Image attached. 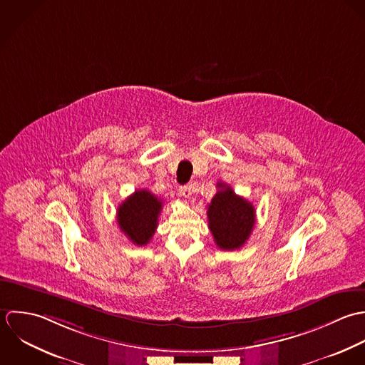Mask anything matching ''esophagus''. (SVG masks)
I'll use <instances>...</instances> for the list:
<instances>
[{
    "label": "esophagus",
    "mask_w": 365,
    "mask_h": 365,
    "mask_svg": "<svg viewBox=\"0 0 365 365\" xmlns=\"http://www.w3.org/2000/svg\"><path fill=\"white\" fill-rule=\"evenodd\" d=\"M179 193H180V196H183L185 199H189L190 196H192V186H182L180 189H179Z\"/></svg>",
    "instance_id": "obj_1"
}]
</instances>
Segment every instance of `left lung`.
Masks as SVG:
<instances>
[{
  "mask_svg": "<svg viewBox=\"0 0 365 365\" xmlns=\"http://www.w3.org/2000/svg\"><path fill=\"white\" fill-rule=\"evenodd\" d=\"M217 193L207 206L209 228L221 250H238L250 238L255 224V209L225 183H217Z\"/></svg>",
  "mask_w": 365,
  "mask_h": 365,
  "instance_id": "1",
  "label": "left lung"
}]
</instances>
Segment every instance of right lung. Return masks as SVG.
<instances>
[{"label":"right lung","instance_id":"obj_1","mask_svg":"<svg viewBox=\"0 0 365 365\" xmlns=\"http://www.w3.org/2000/svg\"><path fill=\"white\" fill-rule=\"evenodd\" d=\"M162 206V200L149 190H135L117 210L120 230L134 244L146 245L155 234Z\"/></svg>","mask_w":365,"mask_h":365}]
</instances>
